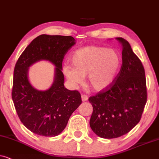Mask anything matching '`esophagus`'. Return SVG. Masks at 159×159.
Instances as JSON below:
<instances>
[{"label":"esophagus","mask_w":159,"mask_h":159,"mask_svg":"<svg viewBox=\"0 0 159 159\" xmlns=\"http://www.w3.org/2000/svg\"><path fill=\"white\" fill-rule=\"evenodd\" d=\"M88 96L87 95H86V94H82L81 95V99H82V101H86V100H88Z\"/></svg>","instance_id":"1"}]
</instances>
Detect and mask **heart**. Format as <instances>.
Listing matches in <instances>:
<instances>
[{
	"label": "heart",
	"instance_id": "b5f03b06",
	"mask_svg": "<svg viewBox=\"0 0 159 159\" xmlns=\"http://www.w3.org/2000/svg\"><path fill=\"white\" fill-rule=\"evenodd\" d=\"M72 66L63 68L65 75L72 83L80 84L84 76L97 92L107 89L117 77L121 58L117 51L103 46H86L74 51L70 56Z\"/></svg>",
	"mask_w": 159,
	"mask_h": 159
}]
</instances>
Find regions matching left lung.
Returning a JSON list of instances; mask_svg holds the SVG:
<instances>
[{
  "label": "left lung",
  "mask_w": 159,
  "mask_h": 159,
  "mask_svg": "<svg viewBox=\"0 0 159 159\" xmlns=\"http://www.w3.org/2000/svg\"><path fill=\"white\" fill-rule=\"evenodd\" d=\"M122 44V65L115 81L107 89L91 96L90 126L97 136L113 139L127 134L139 122L147 102L145 69L130 44Z\"/></svg>",
  "instance_id": "left-lung-1"
}]
</instances>
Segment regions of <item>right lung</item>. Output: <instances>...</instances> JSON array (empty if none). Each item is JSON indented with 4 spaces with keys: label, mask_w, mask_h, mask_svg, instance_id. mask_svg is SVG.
<instances>
[{
    "label": "right lung",
    "mask_w": 159,
    "mask_h": 159,
    "mask_svg": "<svg viewBox=\"0 0 159 159\" xmlns=\"http://www.w3.org/2000/svg\"><path fill=\"white\" fill-rule=\"evenodd\" d=\"M75 43L72 36L43 34L32 41L16 63L12 99L20 120L35 134L45 137L60 134L81 104L78 91L65 88L62 72L65 55ZM41 59L50 61L56 66L54 84L43 92L34 89L27 78L28 67Z\"/></svg>",
    "instance_id": "1"
}]
</instances>
